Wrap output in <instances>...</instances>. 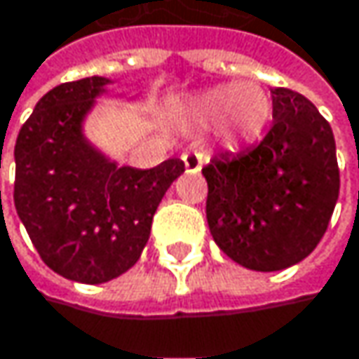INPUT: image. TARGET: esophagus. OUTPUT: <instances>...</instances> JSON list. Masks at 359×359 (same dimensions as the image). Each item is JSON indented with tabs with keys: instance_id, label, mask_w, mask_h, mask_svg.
I'll return each instance as SVG.
<instances>
[{
	"instance_id": "34e87169",
	"label": "esophagus",
	"mask_w": 359,
	"mask_h": 359,
	"mask_svg": "<svg viewBox=\"0 0 359 359\" xmlns=\"http://www.w3.org/2000/svg\"><path fill=\"white\" fill-rule=\"evenodd\" d=\"M182 162H184V170L187 172H199L203 162H205V154L203 151H184L182 154Z\"/></svg>"
}]
</instances>
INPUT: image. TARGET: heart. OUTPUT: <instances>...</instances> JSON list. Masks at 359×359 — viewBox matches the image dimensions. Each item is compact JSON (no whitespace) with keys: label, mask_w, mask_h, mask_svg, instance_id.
Here are the masks:
<instances>
[{"label":"heart","mask_w":359,"mask_h":359,"mask_svg":"<svg viewBox=\"0 0 359 359\" xmlns=\"http://www.w3.org/2000/svg\"><path fill=\"white\" fill-rule=\"evenodd\" d=\"M191 111L203 125H222L228 144L245 146L263 135L273 104L267 90L259 83H224L197 96Z\"/></svg>","instance_id":"obj_1"}]
</instances>
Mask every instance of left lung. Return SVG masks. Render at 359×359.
Segmentation results:
<instances>
[{"instance_id":"left-lung-1","label":"left lung","mask_w":359,"mask_h":359,"mask_svg":"<svg viewBox=\"0 0 359 359\" xmlns=\"http://www.w3.org/2000/svg\"><path fill=\"white\" fill-rule=\"evenodd\" d=\"M271 100L273 125L263 142L236 156H215L201 170L215 245L252 271H281L306 259L339 197L327 118L290 88H273Z\"/></svg>"}]
</instances>
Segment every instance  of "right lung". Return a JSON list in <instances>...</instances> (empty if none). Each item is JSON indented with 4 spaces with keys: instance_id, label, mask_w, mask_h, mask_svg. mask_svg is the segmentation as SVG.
Instances as JSON below:
<instances>
[{
    "instance_id": "add662e5",
    "label": "right lung",
    "mask_w": 359,
    "mask_h": 359,
    "mask_svg": "<svg viewBox=\"0 0 359 359\" xmlns=\"http://www.w3.org/2000/svg\"><path fill=\"white\" fill-rule=\"evenodd\" d=\"M111 83L83 78L55 86L18 133L14 205L45 265L80 283L131 269L147 245L179 158L156 168L116 166L83 137V118Z\"/></svg>"
}]
</instances>
